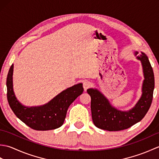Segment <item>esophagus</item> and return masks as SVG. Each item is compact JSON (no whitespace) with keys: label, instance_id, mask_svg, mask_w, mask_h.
<instances>
[{"label":"esophagus","instance_id":"1","mask_svg":"<svg viewBox=\"0 0 159 159\" xmlns=\"http://www.w3.org/2000/svg\"><path fill=\"white\" fill-rule=\"evenodd\" d=\"M83 88H84V90L85 91H87V89L89 88V87L91 85V83L89 81H88V80H85V81L83 82Z\"/></svg>","mask_w":159,"mask_h":159}]
</instances>
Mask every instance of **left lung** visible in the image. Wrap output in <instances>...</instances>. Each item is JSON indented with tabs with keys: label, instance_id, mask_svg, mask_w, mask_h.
Listing matches in <instances>:
<instances>
[{
	"label": "left lung",
	"instance_id": "1",
	"mask_svg": "<svg viewBox=\"0 0 159 159\" xmlns=\"http://www.w3.org/2000/svg\"><path fill=\"white\" fill-rule=\"evenodd\" d=\"M137 59L143 67L144 80L142 94L134 107L128 111H121L113 107L109 100L98 89L89 88L87 90L91 96V110L94 125L102 130L118 131L131 127L143 119L149 110L153 98L154 76L152 67L147 55L141 52H134Z\"/></svg>",
	"mask_w": 159,
	"mask_h": 159
}]
</instances>
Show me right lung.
<instances>
[{
  "mask_svg": "<svg viewBox=\"0 0 159 159\" xmlns=\"http://www.w3.org/2000/svg\"><path fill=\"white\" fill-rule=\"evenodd\" d=\"M13 64L7 78V100L10 107L17 117L30 128L36 130H49L61 126L68 107L83 92L82 83H79L59 93L42 106L26 107L20 103L13 88Z\"/></svg>",
  "mask_w": 159,
  "mask_h": 159,
  "instance_id": "obj_1",
  "label": "right lung"
}]
</instances>
